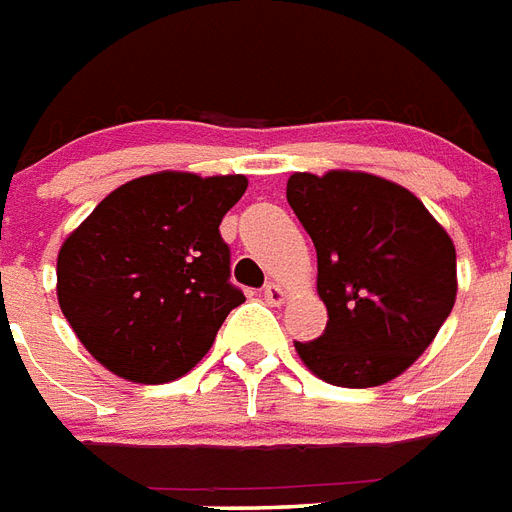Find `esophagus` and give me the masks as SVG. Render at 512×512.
<instances>
[{
  "mask_svg": "<svg viewBox=\"0 0 512 512\" xmlns=\"http://www.w3.org/2000/svg\"><path fill=\"white\" fill-rule=\"evenodd\" d=\"M264 301L272 306H282L285 301H288V293H285L282 285H277V282H269L267 288H264Z\"/></svg>",
  "mask_w": 512,
  "mask_h": 512,
  "instance_id": "1",
  "label": "esophagus"
}]
</instances>
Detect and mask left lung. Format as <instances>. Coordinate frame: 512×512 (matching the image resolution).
Returning <instances> with one entry per match:
<instances>
[{
    "instance_id": "1",
    "label": "left lung",
    "mask_w": 512,
    "mask_h": 512,
    "mask_svg": "<svg viewBox=\"0 0 512 512\" xmlns=\"http://www.w3.org/2000/svg\"><path fill=\"white\" fill-rule=\"evenodd\" d=\"M288 203L317 248L325 333L298 343L325 383L372 388L415 365L457 298V253L423 200L367 171H296Z\"/></svg>"
}]
</instances>
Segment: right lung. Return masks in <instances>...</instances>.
<instances>
[{
  "label": "right lung",
  "instance_id": "add662e5",
  "mask_svg": "<svg viewBox=\"0 0 512 512\" xmlns=\"http://www.w3.org/2000/svg\"><path fill=\"white\" fill-rule=\"evenodd\" d=\"M243 174L155 171L105 195L57 253V304L84 349L132 383H169L245 301L230 285L224 214Z\"/></svg>",
  "mask_w": 512,
  "mask_h": 512
}]
</instances>
